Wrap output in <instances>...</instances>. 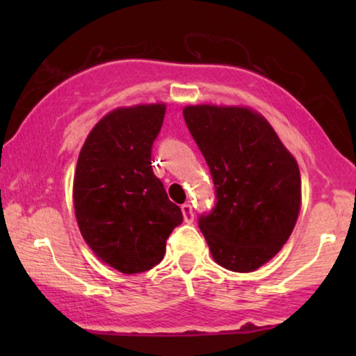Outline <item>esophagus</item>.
Segmentation results:
<instances>
[{
  "mask_svg": "<svg viewBox=\"0 0 356 356\" xmlns=\"http://www.w3.org/2000/svg\"><path fill=\"white\" fill-rule=\"evenodd\" d=\"M181 212H183V217H184V222L186 223H191L194 220V211H193V206L189 202L183 204L181 206Z\"/></svg>",
  "mask_w": 356,
  "mask_h": 356,
  "instance_id": "obj_1",
  "label": "esophagus"
}]
</instances>
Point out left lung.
Segmentation results:
<instances>
[{
	"mask_svg": "<svg viewBox=\"0 0 356 356\" xmlns=\"http://www.w3.org/2000/svg\"><path fill=\"white\" fill-rule=\"evenodd\" d=\"M183 116L216 186V206L197 220L212 257L228 270H256L293 232L301 204L298 163L254 111L196 105Z\"/></svg>",
	"mask_w": 356,
	"mask_h": 356,
	"instance_id": "obj_1",
	"label": "left lung"
}]
</instances>
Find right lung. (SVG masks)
Returning <instances> with one entry per match:
<instances>
[{
	"mask_svg": "<svg viewBox=\"0 0 356 356\" xmlns=\"http://www.w3.org/2000/svg\"><path fill=\"white\" fill-rule=\"evenodd\" d=\"M163 116L162 104L111 111L87 136L77 160L72 191L82 236L123 274L157 266L183 222L150 163Z\"/></svg>",
	"mask_w": 356,
	"mask_h": 356,
	"instance_id": "right-lung-1",
	"label": "right lung"
}]
</instances>
